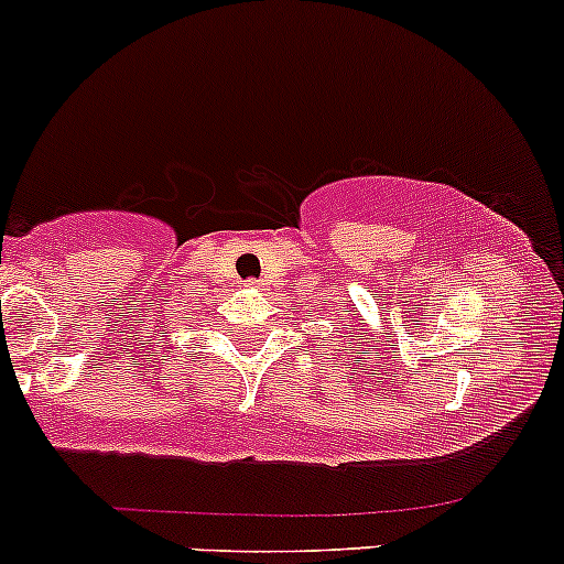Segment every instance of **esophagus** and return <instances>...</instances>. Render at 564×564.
<instances>
[{"label": "esophagus", "mask_w": 564, "mask_h": 564, "mask_svg": "<svg viewBox=\"0 0 564 564\" xmlns=\"http://www.w3.org/2000/svg\"><path fill=\"white\" fill-rule=\"evenodd\" d=\"M249 286H254V289H260V286H262V281H249Z\"/></svg>", "instance_id": "34e87169"}]
</instances>
